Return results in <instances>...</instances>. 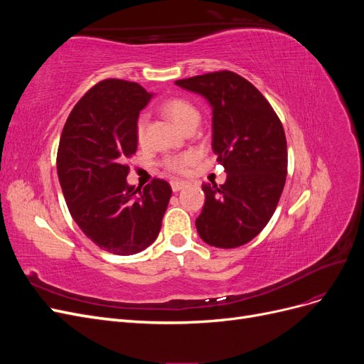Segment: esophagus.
<instances>
[{
  "label": "esophagus",
  "mask_w": 364,
  "mask_h": 364,
  "mask_svg": "<svg viewBox=\"0 0 364 364\" xmlns=\"http://www.w3.org/2000/svg\"><path fill=\"white\" fill-rule=\"evenodd\" d=\"M185 186H186V182H183V181H171V190H173L174 193H178V191L183 190Z\"/></svg>",
  "instance_id": "1"
}]
</instances>
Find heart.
I'll return each mask as SVG.
<instances>
[{
    "instance_id": "1",
    "label": "heart",
    "mask_w": 364,
    "mask_h": 364,
    "mask_svg": "<svg viewBox=\"0 0 364 364\" xmlns=\"http://www.w3.org/2000/svg\"><path fill=\"white\" fill-rule=\"evenodd\" d=\"M162 111H164L165 115H167L173 121L176 126L181 127L182 130L186 129L188 126H191V124H199L200 112L197 111V107L194 105L183 100V98H171V100L165 102L164 106H162ZM146 124H147L146 117H139L138 123H136L138 139L144 138ZM193 161H194L193 153H186V155L167 158L164 161V165H165V168H168L170 171L181 173L186 168V165L191 164Z\"/></svg>"
}]
</instances>
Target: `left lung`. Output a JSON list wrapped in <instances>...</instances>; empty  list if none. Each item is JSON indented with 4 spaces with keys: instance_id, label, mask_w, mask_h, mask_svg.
I'll use <instances>...</instances> for the list:
<instances>
[{
    "instance_id": "1",
    "label": "left lung",
    "mask_w": 364,
    "mask_h": 364,
    "mask_svg": "<svg viewBox=\"0 0 364 364\" xmlns=\"http://www.w3.org/2000/svg\"><path fill=\"white\" fill-rule=\"evenodd\" d=\"M176 85L203 95L213 107V150L226 182L203 183L205 205L196 218L209 246H243L266 228L287 178V139L264 95L232 71H217Z\"/></svg>"
}]
</instances>
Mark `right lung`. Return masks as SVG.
Masks as SVG:
<instances>
[{
    "label": "right lung",
    "instance_id": "obj_1",
    "mask_svg": "<svg viewBox=\"0 0 364 364\" xmlns=\"http://www.w3.org/2000/svg\"><path fill=\"white\" fill-rule=\"evenodd\" d=\"M150 98L135 82H98L74 106L60 135L58 174L71 217L115 255H134L156 240L171 197L164 179L142 190L126 181L124 161L135 155L139 111Z\"/></svg>",
    "mask_w": 364,
    "mask_h": 364
}]
</instances>
